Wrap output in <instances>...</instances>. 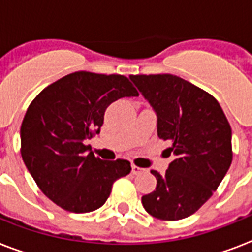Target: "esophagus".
<instances>
[{
    "instance_id": "esophagus-1",
    "label": "esophagus",
    "mask_w": 252,
    "mask_h": 252,
    "mask_svg": "<svg viewBox=\"0 0 252 252\" xmlns=\"http://www.w3.org/2000/svg\"><path fill=\"white\" fill-rule=\"evenodd\" d=\"M142 171H144V168L138 167V166L136 165H132V174H133V175H138V174H141Z\"/></svg>"
}]
</instances>
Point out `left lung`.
<instances>
[{"label":"left lung","mask_w":252,"mask_h":252,"mask_svg":"<svg viewBox=\"0 0 252 252\" xmlns=\"http://www.w3.org/2000/svg\"><path fill=\"white\" fill-rule=\"evenodd\" d=\"M129 77L157 112L158 137L171 142L174 156L165 175L150 171L157 187L142 205L158 220L186 219L211 199L230 167V124L213 95L180 77Z\"/></svg>","instance_id":"8db88e82"}]
</instances>
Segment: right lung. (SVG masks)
<instances>
[{"mask_svg":"<svg viewBox=\"0 0 252 252\" xmlns=\"http://www.w3.org/2000/svg\"><path fill=\"white\" fill-rule=\"evenodd\" d=\"M137 95L126 76L81 70L48 85L30 103L21 126V154L49 200L73 213L106 203L115 180L130 172V163L102 161L85 142L100 132L111 103Z\"/></svg>","mask_w":252,"mask_h":252,"instance_id":"add662e5","label":"right lung"}]
</instances>
